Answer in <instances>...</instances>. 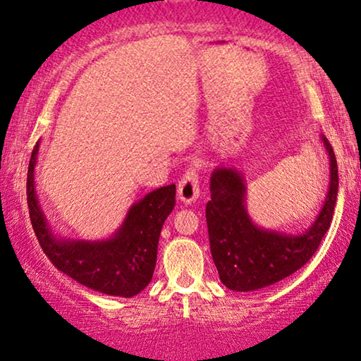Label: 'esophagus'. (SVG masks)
Instances as JSON below:
<instances>
[{
    "label": "esophagus",
    "instance_id": "obj_1",
    "mask_svg": "<svg viewBox=\"0 0 361 361\" xmlns=\"http://www.w3.org/2000/svg\"><path fill=\"white\" fill-rule=\"evenodd\" d=\"M200 195V187H199V177H197L195 167H189L182 179L177 184V197L182 204H194Z\"/></svg>",
    "mask_w": 361,
    "mask_h": 361
}]
</instances>
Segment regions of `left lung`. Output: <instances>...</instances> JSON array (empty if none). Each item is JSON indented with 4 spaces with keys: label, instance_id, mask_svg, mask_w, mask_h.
I'll use <instances>...</instances> for the list:
<instances>
[{
    "label": "left lung",
    "instance_id": "8db88e82",
    "mask_svg": "<svg viewBox=\"0 0 361 361\" xmlns=\"http://www.w3.org/2000/svg\"><path fill=\"white\" fill-rule=\"evenodd\" d=\"M329 159V192L319 215L307 230L298 233L256 225L248 214V185L243 171L215 167L210 176L212 199L207 202L210 251L220 281L230 290L250 293L273 286L302 268L327 233L338 194L335 152L320 135Z\"/></svg>",
    "mask_w": 361,
    "mask_h": 361
}]
</instances>
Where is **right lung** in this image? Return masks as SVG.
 <instances>
[{
    "mask_svg": "<svg viewBox=\"0 0 361 361\" xmlns=\"http://www.w3.org/2000/svg\"><path fill=\"white\" fill-rule=\"evenodd\" d=\"M39 141L27 169V207L39 245L51 263L88 289L133 298L151 283L162 225L176 205V185H164L133 204L108 238L75 240L56 233L36 190Z\"/></svg>",
    "mask_w": 361,
    "mask_h": 361,
    "instance_id": "obj_1",
    "label": "right lung"
}]
</instances>
